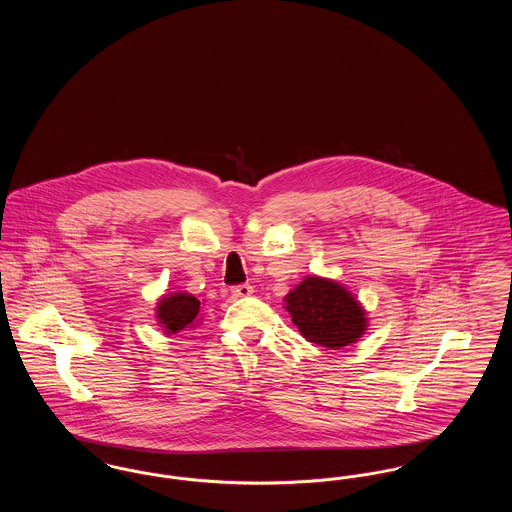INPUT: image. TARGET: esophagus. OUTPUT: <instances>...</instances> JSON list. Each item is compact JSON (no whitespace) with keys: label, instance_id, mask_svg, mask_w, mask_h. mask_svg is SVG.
Returning a JSON list of instances; mask_svg holds the SVG:
<instances>
[{"label":"esophagus","instance_id":"1","mask_svg":"<svg viewBox=\"0 0 512 512\" xmlns=\"http://www.w3.org/2000/svg\"><path fill=\"white\" fill-rule=\"evenodd\" d=\"M230 292L234 297H249L253 293V286L251 284H240V286H234Z\"/></svg>","mask_w":512,"mask_h":512}]
</instances>
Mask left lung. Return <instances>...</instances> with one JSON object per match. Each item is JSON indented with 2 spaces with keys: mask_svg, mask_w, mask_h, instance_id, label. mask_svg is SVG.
Instances as JSON below:
<instances>
[{
  "mask_svg": "<svg viewBox=\"0 0 512 512\" xmlns=\"http://www.w3.org/2000/svg\"><path fill=\"white\" fill-rule=\"evenodd\" d=\"M292 322L305 340L341 349L359 340L366 330V311L341 284L307 276L284 297Z\"/></svg>",
  "mask_w": 512,
  "mask_h": 512,
  "instance_id": "left-lung-1",
  "label": "left lung"
}]
</instances>
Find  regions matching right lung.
<instances>
[{"label":"right lung","instance_id":"1","mask_svg":"<svg viewBox=\"0 0 512 512\" xmlns=\"http://www.w3.org/2000/svg\"><path fill=\"white\" fill-rule=\"evenodd\" d=\"M199 301L192 293H167L157 303V320L167 334H178L184 328L194 326L199 317Z\"/></svg>","mask_w":512,"mask_h":512}]
</instances>
